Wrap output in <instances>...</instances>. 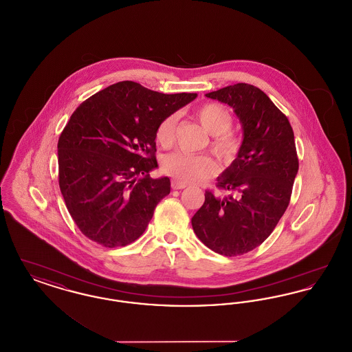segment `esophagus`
Masks as SVG:
<instances>
[{"label":"esophagus","instance_id":"1","mask_svg":"<svg viewBox=\"0 0 352 352\" xmlns=\"http://www.w3.org/2000/svg\"><path fill=\"white\" fill-rule=\"evenodd\" d=\"M186 187V184H181V182H178V181H171V188L173 190H182Z\"/></svg>","mask_w":352,"mask_h":352}]
</instances>
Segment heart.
<instances>
[{"label": "heart", "instance_id": "heart-1", "mask_svg": "<svg viewBox=\"0 0 352 352\" xmlns=\"http://www.w3.org/2000/svg\"><path fill=\"white\" fill-rule=\"evenodd\" d=\"M197 118L203 129L212 135L210 141V151L212 154L223 164L234 161L240 151L241 141L239 135L231 131L234 118L230 111L217 102H207L198 109ZM177 122L178 115L171 113L164 118L155 129V141L164 149L174 145ZM162 170L181 184H201L217 173V165L207 155H190L175 151L162 158Z\"/></svg>", "mask_w": 352, "mask_h": 352}]
</instances>
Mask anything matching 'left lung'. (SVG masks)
<instances>
[{
    "label": "left lung",
    "instance_id": "8db88e82",
    "mask_svg": "<svg viewBox=\"0 0 352 352\" xmlns=\"http://www.w3.org/2000/svg\"><path fill=\"white\" fill-rule=\"evenodd\" d=\"M234 109L243 142L234 162L218 177V197L207 190L191 219L194 232L210 250L240 256L258 247L284 215L298 173L290 122L257 87L237 83L206 94Z\"/></svg>",
    "mask_w": 352,
    "mask_h": 352
}]
</instances>
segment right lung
Here are the masks:
<instances>
[{"mask_svg":"<svg viewBox=\"0 0 352 352\" xmlns=\"http://www.w3.org/2000/svg\"><path fill=\"white\" fill-rule=\"evenodd\" d=\"M195 98L125 80L75 109L58 141L59 187L84 236L115 248L144 234L155 206L170 194L168 177L149 175L158 168L155 129Z\"/></svg>","mask_w":352,"mask_h":352,"instance_id":"obj_1","label":"right lung"}]
</instances>
